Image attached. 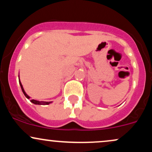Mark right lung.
Returning <instances> with one entry per match:
<instances>
[{
    "mask_svg": "<svg viewBox=\"0 0 152 152\" xmlns=\"http://www.w3.org/2000/svg\"><path fill=\"white\" fill-rule=\"evenodd\" d=\"M19 83H20V87H21L22 91H23V93L24 94V95H25V96H26L27 99H30V97H29L28 96L27 94H26V93L25 92V91H24L23 88V86H22L21 83H20V81H19ZM31 102H32L33 104H39V105H40V104H49L50 103V102H38V101L34 100V99H31Z\"/></svg>",
    "mask_w": 152,
    "mask_h": 152,
    "instance_id": "obj_1",
    "label": "right lung"
}]
</instances>
